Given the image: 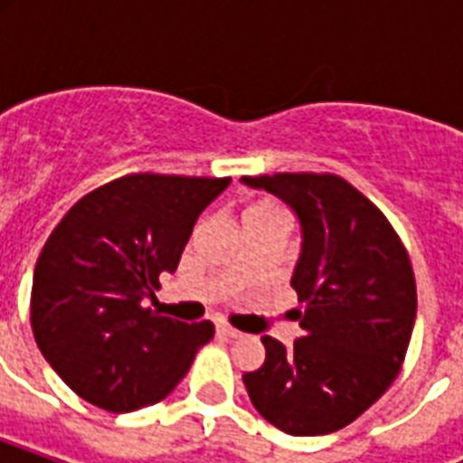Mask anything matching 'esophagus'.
Segmentation results:
<instances>
[{"label":"esophagus","mask_w":463,"mask_h":463,"mask_svg":"<svg viewBox=\"0 0 463 463\" xmlns=\"http://www.w3.org/2000/svg\"><path fill=\"white\" fill-rule=\"evenodd\" d=\"M216 331H218V334H221V336H225V338H240V336H242V334H240L238 329H232V326H228V324H218Z\"/></svg>","instance_id":"esophagus-1"}]
</instances>
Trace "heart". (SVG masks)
<instances>
[{
    "label": "heart",
    "mask_w": 463,
    "mask_h": 463,
    "mask_svg": "<svg viewBox=\"0 0 463 463\" xmlns=\"http://www.w3.org/2000/svg\"><path fill=\"white\" fill-rule=\"evenodd\" d=\"M271 213H283V209L279 203L269 202V199H261V202L250 203L245 209V218H261V216H271ZM242 218V221H245Z\"/></svg>",
    "instance_id": "1"
}]
</instances>
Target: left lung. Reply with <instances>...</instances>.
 <instances>
[{"label":"left lung","instance_id":"obj_1","mask_svg":"<svg viewBox=\"0 0 463 463\" xmlns=\"http://www.w3.org/2000/svg\"><path fill=\"white\" fill-rule=\"evenodd\" d=\"M296 211L303 252L290 286L303 336H261L267 360L242 374L254 409L279 430L307 438L353 423L380 399L409 351L416 276L387 216L334 173L242 177Z\"/></svg>","mask_w":463,"mask_h":463}]
</instances>
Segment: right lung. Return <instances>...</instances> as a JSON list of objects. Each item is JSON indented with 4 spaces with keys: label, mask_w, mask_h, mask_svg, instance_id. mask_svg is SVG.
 Listing matches in <instances>:
<instances>
[{
    "label": "right lung",
    "mask_w": 463,
    "mask_h": 463,
    "mask_svg": "<svg viewBox=\"0 0 463 463\" xmlns=\"http://www.w3.org/2000/svg\"><path fill=\"white\" fill-rule=\"evenodd\" d=\"M231 177L129 173L81 196L50 232L33 271L31 329L69 389L129 413L165 399L209 319L184 324L144 305L180 264L196 218Z\"/></svg>",
    "instance_id": "1"
}]
</instances>
